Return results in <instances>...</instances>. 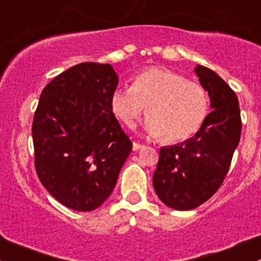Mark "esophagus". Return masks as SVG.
<instances>
[{"instance_id":"obj_1","label":"esophagus","mask_w":261,"mask_h":261,"mask_svg":"<svg viewBox=\"0 0 261 261\" xmlns=\"http://www.w3.org/2000/svg\"><path fill=\"white\" fill-rule=\"evenodd\" d=\"M144 144L138 143V142H133V150H139L141 148H143Z\"/></svg>"}]
</instances>
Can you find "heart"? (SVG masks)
Segmentation results:
<instances>
[{
	"instance_id": "1",
	"label": "heart",
	"mask_w": 261,
	"mask_h": 261,
	"mask_svg": "<svg viewBox=\"0 0 261 261\" xmlns=\"http://www.w3.org/2000/svg\"><path fill=\"white\" fill-rule=\"evenodd\" d=\"M144 108L147 133L177 143L201 129L208 114V96L198 83L153 66L137 72L130 88H117L111 95L112 112L127 127H133Z\"/></svg>"
}]
</instances>
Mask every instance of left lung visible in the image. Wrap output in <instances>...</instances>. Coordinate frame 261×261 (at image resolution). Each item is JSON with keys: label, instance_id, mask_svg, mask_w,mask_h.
<instances>
[{"label": "left lung", "instance_id": "1", "mask_svg": "<svg viewBox=\"0 0 261 261\" xmlns=\"http://www.w3.org/2000/svg\"><path fill=\"white\" fill-rule=\"evenodd\" d=\"M198 82L210 96L205 123L193 137L162 147L153 174V187L168 207H198L221 186L241 134L239 100L229 85L211 69L196 65Z\"/></svg>", "mask_w": 261, "mask_h": 261}]
</instances>
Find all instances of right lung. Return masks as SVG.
Segmentation results:
<instances>
[{"instance_id":"obj_1","label":"right lung","mask_w":261,"mask_h":261,"mask_svg":"<svg viewBox=\"0 0 261 261\" xmlns=\"http://www.w3.org/2000/svg\"><path fill=\"white\" fill-rule=\"evenodd\" d=\"M118 75L82 63L44 88L32 123L37 176L56 200L91 211L111 196L132 142L111 109Z\"/></svg>"}]
</instances>
